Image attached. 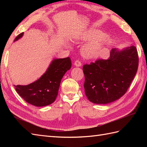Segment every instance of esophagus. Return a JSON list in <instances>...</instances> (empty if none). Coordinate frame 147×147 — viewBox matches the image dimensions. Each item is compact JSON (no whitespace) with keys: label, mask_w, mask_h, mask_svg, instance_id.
Listing matches in <instances>:
<instances>
[{"label":"esophagus","mask_w":147,"mask_h":147,"mask_svg":"<svg viewBox=\"0 0 147 147\" xmlns=\"http://www.w3.org/2000/svg\"><path fill=\"white\" fill-rule=\"evenodd\" d=\"M82 62H81L80 60H76L75 62H74V65H76L77 67H79L82 65Z\"/></svg>","instance_id":"esophagus-1"}]
</instances>
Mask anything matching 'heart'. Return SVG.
<instances>
[{
  "label": "heart",
  "mask_w": 147,
  "mask_h": 147,
  "mask_svg": "<svg viewBox=\"0 0 147 147\" xmlns=\"http://www.w3.org/2000/svg\"><path fill=\"white\" fill-rule=\"evenodd\" d=\"M105 35L100 32L90 30L82 36L83 40H92L84 45L82 52L87 58L105 57L107 55V49L102 42L105 38Z\"/></svg>",
  "instance_id": "b5f03b06"
}]
</instances>
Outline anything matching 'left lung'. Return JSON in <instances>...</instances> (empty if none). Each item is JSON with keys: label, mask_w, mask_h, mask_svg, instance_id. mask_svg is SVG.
Wrapping results in <instances>:
<instances>
[{"label": "left lung", "mask_w": 147, "mask_h": 147, "mask_svg": "<svg viewBox=\"0 0 147 147\" xmlns=\"http://www.w3.org/2000/svg\"><path fill=\"white\" fill-rule=\"evenodd\" d=\"M138 54L135 46L119 51L112 49L107 59H98L83 66L85 94L90 102L106 104L126 93L138 67Z\"/></svg>", "instance_id": "1"}]
</instances>
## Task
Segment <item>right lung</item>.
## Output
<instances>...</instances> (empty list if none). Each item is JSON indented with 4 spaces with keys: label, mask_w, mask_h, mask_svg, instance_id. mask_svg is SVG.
Wrapping results in <instances>:
<instances>
[{
    "label": "right lung",
    "mask_w": 147,
    "mask_h": 147,
    "mask_svg": "<svg viewBox=\"0 0 147 147\" xmlns=\"http://www.w3.org/2000/svg\"><path fill=\"white\" fill-rule=\"evenodd\" d=\"M23 32L14 40L23 36ZM71 59H54L45 73L36 82L28 85H14L18 93L26 102L36 107H43L54 102L58 94L61 80L71 67Z\"/></svg>",
    "instance_id": "1"
}]
</instances>
